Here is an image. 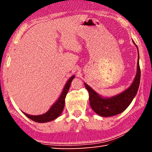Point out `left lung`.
Returning a JSON list of instances; mask_svg holds the SVG:
<instances>
[{"instance_id":"8db88e82","label":"left lung","mask_w":152,"mask_h":152,"mask_svg":"<svg viewBox=\"0 0 152 152\" xmlns=\"http://www.w3.org/2000/svg\"><path fill=\"white\" fill-rule=\"evenodd\" d=\"M133 43L136 45L134 42ZM136 47L137 48V45ZM139 60H140V56H139L138 52L137 73L132 85L125 91L114 96L110 98L102 97L84 82V85L89 93L90 104L92 110L96 114L100 116L106 117L114 116L124 111L131 104L137 94L139 86H140L141 70Z\"/></svg>"}]
</instances>
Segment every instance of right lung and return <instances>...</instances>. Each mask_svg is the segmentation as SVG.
<instances>
[{"instance_id":"obj_1","label":"right lung","mask_w":152,"mask_h":152,"mask_svg":"<svg viewBox=\"0 0 152 152\" xmlns=\"http://www.w3.org/2000/svg\"><path fill=\"white\" fill-rule=\"evenodd\" d=\"M74 77H75V76H71L70 78L66 82V85L64 86L63 91L61 92L60 98H59L58 101L51 106L50 110H49L47 113L41 115H30L27 114V113H23L24 114L26 115L28 118H29L30 119L33 120V121L38 123H46L56 119V118L60 116L61 113L63 111L64 104H65V98L67 93H68L69 88H70L71 82L74 78Z\"/></svg>"}]
</instances>
